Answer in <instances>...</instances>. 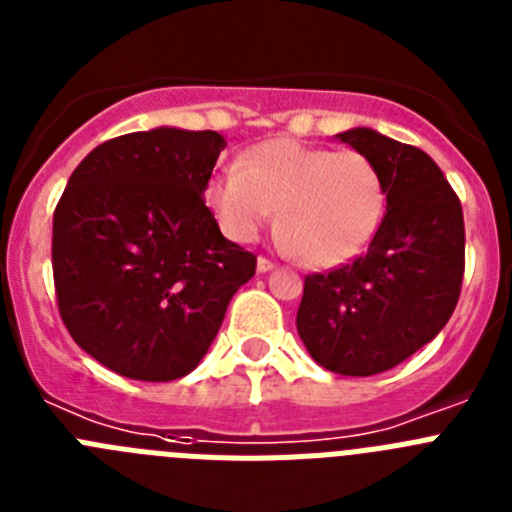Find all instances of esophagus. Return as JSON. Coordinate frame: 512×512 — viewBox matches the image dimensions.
I'll return each mask as SVG.
<instances>
[{"label":"esophagus","mask_w":512,"mask_h":512,"mask_svg":"<svg viewBox=\"0 0 512 512\" xmlns=\"http://www.w3.org/2000/svg\"><path fill=\"white\" fill-rule=\"evenodd\" d=\"M256 269H259V274H266V271L274 269V261L264 259V256H259V261H256Z\"/></svg>","instance_id":"34e87169"}]
</instances>
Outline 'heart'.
I'll list each match as a JSON object with an SVG mask.
<instances>
[{"label": "heart", "instance_id": "1", "mask_svg": "<svg viewBox=\"0 0 512 512\" xmlns=\"http://www.w3.org/2000/svg\"><path fill=\"white\" fill-rule=\"evenodd\" d=\"M207 205L238 243L253 241L277 212L284 246L300 261L338 266L372 243L387 192L377 164L364 153L274 138L212 176Z\"/></svg>", "mask_w": 512, "mask_h": 512}]
</instances>
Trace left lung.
<instances>
[{
	"label": "left lung",
	"mask_w": 512,
	"mask_h": 512,
	"mask_svg": "<svg viewBox=\"0 0 512 512\" xmlns=\"http://www.w3.org/2000/svg\"><path fill=\"white\" fill-rule=\"evenodd\" d=\"M377 164L387 212L351 264L305 277L297 333L328 372H387L441 333L464 279V215L436 161L372 128L336 135Z\"/></svg>",
	"instance_id": "obj_1"
}]
</instances>
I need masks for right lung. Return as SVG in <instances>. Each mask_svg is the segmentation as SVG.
<instances>
[{"instance_id": "obj_1", "label": "right lung", "mask_w": 512, "mask_h": 512, "mask_svg": "<svg viewBox=\"0 0 512 512\" xmlns=\"http://www.w3.org/2000/svg\"><path fill=\"white\" fill-rule=\"evenodd\" d=\"M225 138L153 128L104 140L53 212V282L71 338L140 382H171L207 354L225 310L256 274L205 205Z\"/></svg>"}]
</instances>
